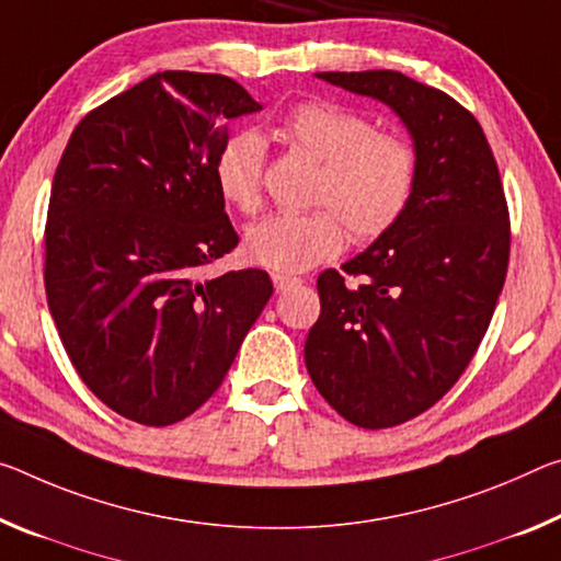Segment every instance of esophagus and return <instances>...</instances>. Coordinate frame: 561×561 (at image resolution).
<instances>
[{"label":"esophagus","mask_w":561,"mask_h":561,"mask_svg":"<svg viewBox=\"0 0 561 561\" xmlns=\"http://www.w3.org/2000/svg\"><path fill=\"white\" fill-rule=\"evenodd\" d=\"M272 282H274V289H277V295H282V291H287L291 287H297V284H301V279L297 277H289V274H272Z\"/></svg>","instance_id":"esophagus-1"}]
</instances>
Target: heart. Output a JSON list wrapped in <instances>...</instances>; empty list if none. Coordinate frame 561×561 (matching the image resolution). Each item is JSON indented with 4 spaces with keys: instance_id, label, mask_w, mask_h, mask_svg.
Here are the masks:
<instances>
[{
    "instance_id": "1",
    "label": "heart",
    "mask_w": 561,
    "mask_h": 561,
    "mask_svg": "<svg viewBox=\"0 0 561 561\" xmlns=\"http://www.w3.org/2000/svg\"><path fill=\"white\" fill-rule=\"evenodd\" d=\"M279 131L322 162L314 204L322 209L291 215L274 211L247 227L244 256L274 272H305L354 239L385 234L404 215L416 186V152L407 139L377 131L364 114L334 102H301L284 114ZM264 141L254 131H234L221 141L211 180L229 207L252 215L262 204Z\"/></svg>"
}]
</instances>
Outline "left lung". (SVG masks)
<instances>
[{"mask_svg":"<svg viewBox=\"0 0 561 561\" xmlns=\"http://www.w3.org/2000/svg\"><path fill=\"white\" fill-rule=\"evenodd\" d=\"M392 110L412 137L404 215L342 272L319 274L322 314L307 371L346 422L385 430L422 414L472 362L510 264V211L479 122L439 89L392 69L319 72Z\"/></svg>","mask_w":561,"mask_h":561,"instance_id":"left-lung-1","label":"left lung"}]
</instances>
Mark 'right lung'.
Returning a JSON list of instances; mask_svg holds the SVG:
<instances>
[{
    "label": "right lung",
    "instance_id": "add662e5",
    "mask_svg": "<svg viewBox=\"0 0 561 561\" xmlns=\"http://www.w3.org/2000/svg\"><path fill=\"white\" fill-rule=\"evenodd\" d=\"M262 104L225 75L159 72L77 124L51 184L49 312L84 385L131 422H182L217 392L272 297L262 270L197 279L237 247L211 164Z\"/></svg>",
    "mask_w": 561,
    "mask_h": 561
}]
</instances>
